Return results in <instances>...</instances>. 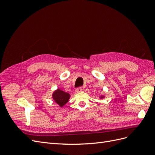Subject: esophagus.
<instances>
[{"label": "esophagus", "mask_w": 155, "mask_h": 155, "mask_svg": "<svg viewBox=\"0 0 155 155\" xmlns=\"http://www.w3.org/2000/svg\"><path fill=\"white\" fill-rule=\"evenodd\" d=\"M82 91H83V88L82 87H78L76 89V92L77 93H79V92H81Z\"/></svg>", "instance_id": "obj_1"}]
</instances>
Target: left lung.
<instances>
[{
	"instance_id": "8db88e82",
	"label": "left lung",
	"mask_w": 155,
	"mask_h": 155,
	"mask_svg": "<svg viewBox=\"0 0 155 155\" xmlns=\"http://www.w3.org/2000/svg\"><path fill=\"white\" fill-rule=\"evenodd\" d=\"M105 96H100V99H103V98H104Z\"/></svg>"
}]
</instances>
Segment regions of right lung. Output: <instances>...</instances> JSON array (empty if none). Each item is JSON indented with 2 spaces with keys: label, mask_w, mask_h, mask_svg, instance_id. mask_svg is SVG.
<instances>
[{
  "label": "right lung",
  "mask_w": 155,
  "mask_h": 155,
  "mask_svg": "<svg viewBox=\"0 0 155 155\" xmlns=\"http://www.w3.org/2000/svg\"><path fill=\"white\" fill-rule=\"evenodd\" d=\"M70 95L68 93L65 92L59 88L55 91L52 94V98L56 104H58L61 107H63L68 102Z\"/></svg>",
  "instance_id": "1"
}]
</instances>
